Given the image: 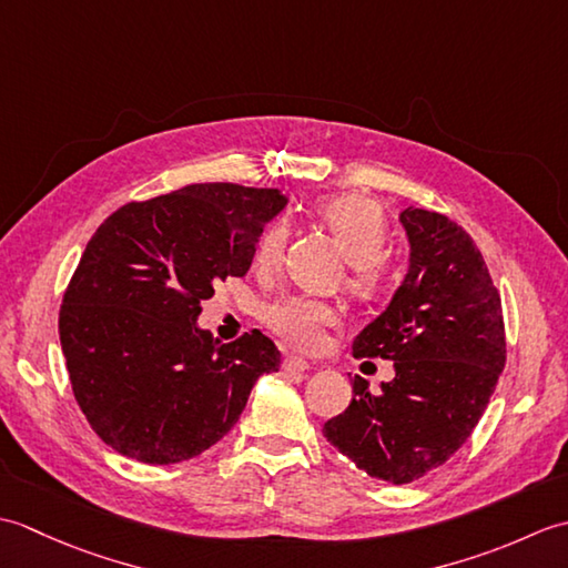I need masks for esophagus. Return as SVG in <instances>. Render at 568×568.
Returning <instances> with one entry per match:
<instances>
[{
    "instance_id": "34e87169",
    "label": "esophagus",
    "mask_w": 568,
    "mask_h": 568,
    "mask_svg": "<svg viewBox=\"0 0 568 568\" xmlns=\"http://www.w3.org/2000/svg\"><path fill=\"white\" fill-rule=\"evenodd\" d=\"M283 368L285 371H310L312 368V364L307 358H303V356H287L285 361H283Z\"/></svg>"
}]
</instances>
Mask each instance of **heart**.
Wrapping results in <instances>:
<instances>
[{
  "mask_svg": "<svg viewBox=\"0 0 568 568\" xmlns=\"http://www.w3.org/2000/svg\"><path fill=\"white\" fill-rule=\"evenodd\" d=\"M315 214L339 241L348 263H352L348 291L361 300H376L388 285L383 251L388 246L390 229L381 204L366 195L348 192V195L322 200L315 207ZM285 241V220H273L271 224H265L256 239V246H253V265L258 271H273L281 263ZM261 320L283 342L305 348V352H315L324 344L327 329L339 324V310L327 300L287 293L265 303Z\"/></svg>",
  "mask_w": 568,
  "mask_h": 568,
  "instance_id": "b5f03b06",
  "label": "heart"
}]
</instances>
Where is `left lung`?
<instances>
[{
  "mask_svg": "<svg viewBox=\"0 0 568 568\" xmlns=\"http://www.w3.org/2000/svg\"><path fill=\"white\" fill-rule=\"evenodd\" d=\"M413 248L405 283L354 339L356 358L393 361L395 378L324 425L336 449L368 476L403 486L449 462L484 417L508 356L500 293L464 226L407 207Z\"/></svg>",
  "mask_w": 568,
  "mask_h": 568,
  "instance_id": "left-lung-1",
  "label": "left lung"
}]
</instances>
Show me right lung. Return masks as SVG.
I'll return each instance as SVG.
<instances>
[{"instance_id":"1","label":"right lung","mask_w":568,"mask_h":568,"mask_svg":"<svg viewBox=\"0 0 568 568\" xmlns=\"http://www.w3.org/2000/svg\"><path fill=\"white\" fill-rule=\"evenodd\" d=\"M283 207L277 190L197 183L126 202L92 234L58 332L72 395L114 452L187 462L236 425L258 376L281 368L258 329L220 344L195 320L216 283L246 275Z\"/></svg>"}]
</instances>
